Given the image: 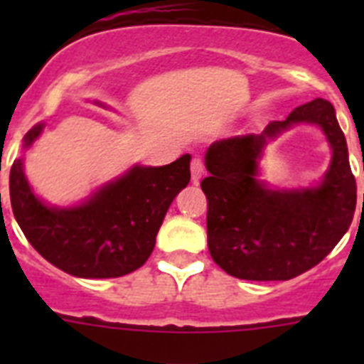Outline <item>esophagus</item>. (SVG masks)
Here are the masks:
<instances>
[{
	"mask_svg": "<svg viewBox=\"0 0 364 364\" xmlns=\"http://www.w3.org/2000/svg\"><path fill=\"white\" fill-rule=\"evenodd\" d=\"M202 175H204V162H202L200 156H195V159L191 160V178H193V182H198Z\"/></svg>",
	"mask_w": 364,
	"mask_h": 364,
	"instance_id": "34e87169",
	"label": "esophagus"
}]
</instances>
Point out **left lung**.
<instances>
[{"mask_svg":"<svg viewBox=\"0 0 364 364\" xmlns=\"http://www.w3.org/2000/svg\"><path fill=\"white\" fill-rule=\"evenodd\" d=\"M295 123H317L333 147V164L317 188L273 192L258 179L266 143ZM210 176L208 247L222 269L246 281H288L332 252L352 224L358 186L350 169L346 138L330 102L315 98L260 134L215 142L205 153ZM364 202V195H363Z\"/></svg>","mask_w":364,"mask_h":364,"instance_id":"1","label":"left lung"}]
</instances>
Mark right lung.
Instances as JSON below:
<instances>
[{
    "label": "right lung",
    "instance_id": "right-lung-1",
    "mask_svg": "<svg viewBox=\"0 0 364 364\" xmlns=\"http://www.w3.org/2000/svg\"><path fill=\"white\" fill-rule=\"evenodd\" d=\"M43 125L25 134V147ZM184 154L162 167L134 166L76 208H49L32 193L23 160L11 167V204L32 247L50 264L83 279L122 277L146 264L173 198L189 184ZM1 197V195H0Z\"/></svg>",
    "mask_w": 364,
    "mask_h": 364
}]
</instances>
